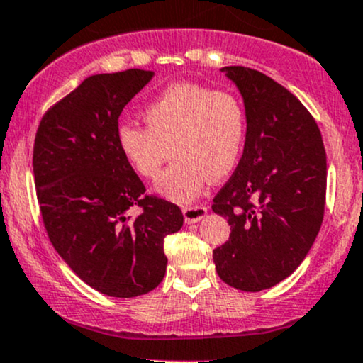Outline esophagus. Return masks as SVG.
Returning <instances> with one entry per match:
<instances>
[{
    "mask_svg": "<svg viewBox=\"0 0 363 363\" xmlns=\"http://www.w3.org/2000/svg\"><path fill=\"white\" fill-rule=\"evenodd\" d=\"M206 216H207V207L206 206H194V207L183 208V217H185L186 224L199 223V220H202Z\"/></svg>",
    "mask_w": 363,
    "mask_h": 363,
    "instance_id": "obj_1",
    "label": "esophagus"
}]
</instances>
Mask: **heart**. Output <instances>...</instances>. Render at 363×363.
Returning <instances> with one entry per match:
<instances>
[{"instance_id": "b5f03b06", "label": "heart", "mask_w": 363, "mask_h": 363, "mask_svg": "<svg viewBox=\"0 0 363 363\" xmlns=\"http://www.w3.org/2000/svg\"><path fill=\"white\" fill-rule=\"evenodd\" d=\"M147 127L123 123L117 130L121 152L135 173L155 180L156 191L173 202H190L207 182L228 177L240 160L246 118L240 98L228 89L174 83L144 108Z\"/></svg>"}]
</instances>
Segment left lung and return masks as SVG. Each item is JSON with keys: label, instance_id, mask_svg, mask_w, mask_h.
Returning <instances> with one entry per match:
<instances>
[{"label": "left lung", "instance_id": "left-lung-1", "mask_svg": "<svg viewBox=\"0 0 363 363\" xmlns=\"http://www.w3.org/2000/svg\"><path fill=\"white\" fill-rule=\"evenodd\" d=\"M220 71L242 96L246 139L212 206L231 225L214 263L223 282L259 292L287 279L316 240L325 216L326 152L316 121L287 88L250 67Z\"/></svg>", "mask_w": 363, "mask_h": 363}]
</instances>
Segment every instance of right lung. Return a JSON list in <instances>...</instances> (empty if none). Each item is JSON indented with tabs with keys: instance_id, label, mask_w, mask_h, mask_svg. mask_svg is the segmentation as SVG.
Masks as SVG:
<instances>
[{
	"instance_id": "1",
	"label": "right lung",
	"mask_w": 363,
	"mask_h": 363,
	"mask_svg": "<svg viewBox=\"0 0 363 363\" xmlns=\"http://www.w3.org/2000/svg\"><path fill=\"white\" fill-rule=\"evenodd\" d=\"M155 72L93 74L42 117L33 177L55 251L83 282L110 297L151 292L166 274L164 238L180 231L174 203L144 195L117 143L123 106ZM132 206L143 212L130 218Z\"/></svg>"
}]
</instances>
